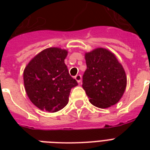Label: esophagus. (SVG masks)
Wrapping results in <instances>:
<instances>
[{
	"instance_id": "1",
	"label": "esophagus",
	"mask_w": 150,
	"mask_h": 150,
	"mask_svg": "<svg viewBox=\"0 0 150 150\" xmlns=\"http://www.w3.org/2000/svg\"><path fill=\"white\" fill-rule=\"evenodd\" d=\"M75 79H76V81L78 82L79 83H81V80H82V76L80 75H77L75 77Z\"/></svg>"
}]
</instances>
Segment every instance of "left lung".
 <instances>
[{
  "label": "left lung",
  "instance_id": "left-lung-1",
  "mask_svg": "<svg viewBox=\"0 0 150 150\" xmlns=\"http://www.w3.org/2000/svg\"><path fill=\"white\" fill-rule=\"evenodd\" d=\"M87 70L83 75V88L91 104L107 108L118 103L125 91L127 77L116 55L104 48L85 54Z\"/></svg>",
  "mask_w": 150,
  "mask_h": 150
}]
</instances>
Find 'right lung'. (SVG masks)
<instances>
[{
    "label": "right lung",
    "instance_id": "add662e5",
    "mask_svg": "<svg viewBox=\"0 0 150 150\" xmlns=\"http://www.w3.org/2000/svg\"><path fill=\"white\" fill-rule=\"evenodd\" d=\"M67 50L59 47L43 50L23 72L28 97L41 110L55 112L68 104L71 89L78 83L70 75L64 59Z\"/></svg>",
    "mask_w": 150,
    "mask_h": 150
}]
</instances>
